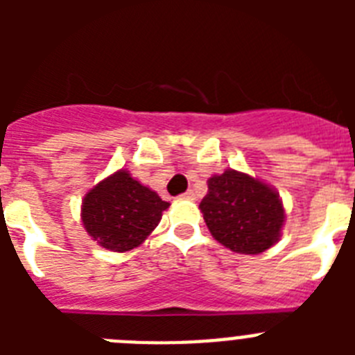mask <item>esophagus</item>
Returning a JSON list of instances; mask_svg holds the SVG:
<instances>
[{
    "label": "esophagus",
    "mask_w": 355,
    "mask_h": 355,
    "mask_svg": "<svg viewBox=\"0 0 355 355\" xmlns=\"http://www.w3.org/2000/svg\"><path fill=\"white\" fill-rule=\"evenodd\" d=\"M181 197H183V199H188V200H193L196 199V193H193V190H187V192H184Z\"/></svg>",
    "instance_id": "34e87169"
}]
</instances>
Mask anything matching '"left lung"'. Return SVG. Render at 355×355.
<instances>
[{"instance_id": "1", "label": "left lung", "mask_w": 355, "mask_h": 355, "mask_svg": "<svg viewBox=\"0 0 355 355\" xmlns=\"http://www.w3.org/2000/svg\"><path fill=\"white\" fill-rule=\"evenodd\" d=\"M199 208L213 238L240 254L270 249L284 224L283 202L274 188L233 168L209 178Z\"/></svg>"}]
</instances>
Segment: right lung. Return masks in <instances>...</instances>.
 I'll return each mask as SVG.
<instances>
[{"label":"right lung","instance_id":"add662e5","mask_svg":"<svg viewBox=\"0 0 355 355\" xmlns=\"http://www.w3.org/2000/svg\"><path fill=\"white\" fill-rule=\"evenodd\" d=\"M168 206L158 193L133 180L130 172L117 171L85 196L81 220L99 245L126 252L153 233Z\"/></svg>","mask_w":355,"mask_h":355}]
</instances>
